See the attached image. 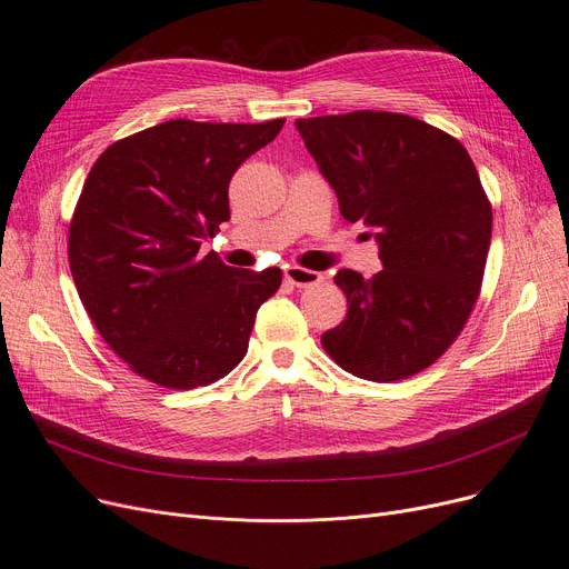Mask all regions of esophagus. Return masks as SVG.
<instances>
[{
	"mask_svg": "<svg viewBox=\"0 0 569 569\" xmlns=\"http://www.w3.org/2000/svg\"><path fill=\"white\" fill-rule=\"evenodd\" d=\"M284 276L291 284L296 287H310V284H319L323 280L321 273H317V270H310V268H301V266H289L284 270Z\"/></svg>",
	"mask_w": 569,
	"mask_h": 569,
	"instance_id": "obj_1",
	"label": "esophagus"
}]
</instances>
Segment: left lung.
<instances>
[{"label": "left lung", "mask_w": 569, "mask_h": 569, "mask_svg": "<svg viewBox=\"0 0 569 569\" xmlns=\"http://www.w3.org/2000/svg\"><path fill=\"white\" fill-rule=\"evenodd\" d=\"M347 222L375 231L382 270H338L347 317L327 355L370 382L436 363L479 299L493 210L468 150L447 131L389 111L296 120Z\"/></svg>", "instance_id": "1"}]
</instances>
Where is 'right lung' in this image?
<instances>
[{"label":"right lung","mask_w":569,"mask_h":569,"mask_svg":"<svg viewBox=\"0 0 569 569\" xmlns=\"http://www.w3.org/2000/svg\"><path fill=\"white\" fill-rule=\"evenodd\" d=\"M282 124L169 120L108 146L90 169L69 268L106 345L146 380L197 389L246 357L282 270L231 268L199 248L229 220L231 176Z\"/></svg>","instance_id":"right-lung-1"}]
</instances>
